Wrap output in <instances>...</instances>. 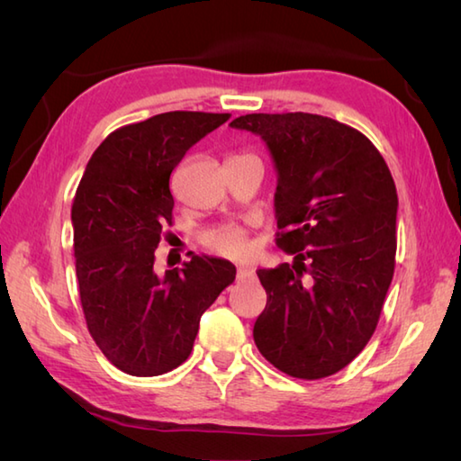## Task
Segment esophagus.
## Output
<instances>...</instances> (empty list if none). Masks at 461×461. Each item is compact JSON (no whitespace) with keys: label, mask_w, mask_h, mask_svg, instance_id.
<instances>
[{"label":"esophagus","mask_w":461,"mask_h":461,"mask_svg":"<svg viewBox=\"0 0 461 461\" xmlns=\"http://www.w3.org/2000/svg\"><path fill=\"white\" fill-rule=\"evenodd\" d=\"M253 276V269L251 267H238V279H246V277H251Z\"/></svg>","instance_id":"1"}]
</instances>
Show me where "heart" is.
<instances>
[{"label": "heart", "mask_w": 461, "mask_h": 461, "mask_svg": "<svg viewBox=\"0 0 461 461\" xmlns=\"http://www.w3.org/2000/svg\"><path fill=\"white\" fill-rule=\"evenodd\" d=\"M203 241L210 249L218 251V253H221V256H228V258H241V256H246L249 249L246 233H243L241 228H236V225L215 230L212 233H208V236L203 238Z\"/></svg>", "instance_id": "heart-1"}]
</instances>
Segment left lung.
Masks as SVG:
<instances>
[{"label":"left lung","instance_id":"left-lung-1","mask_svg":"<svg viewBox=\"0 0 461 461\" xmlns=\"http://www.w3.org/2000/svg\"><path fill=\"white\" fill-rule=\"evenodd\" d=\"M277 172V246L295 256L258 269L267 305L253 340L273 366L317 380L345 368L376 329L394 276L398 194L365 134L309 113L246 114Z\"/></svg>","mask_w":461,"mask_h":461}]
</instances>
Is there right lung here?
I'll return each mask as SVG.
<instances>
[{
	"mask_svg": "<svg viewBox=\"0 0 461 461\" xmlns=\"http://www.w3.org/2000/svg\"><path fill=\"white\" fill-rule=\"evenodd\" d=\"M228 113L174 111L111 132L75 194L73 249L86 327L113 365L158 376L190 357L203 311L236 279L228 259L194 256L156 273L154 251L172 223L170 174Z\"/></svg>",
	"mask_w": 461,
	"mask_h": 461,
	"instance_id": "1",
	"label": "right lung"
}]
</instances>
